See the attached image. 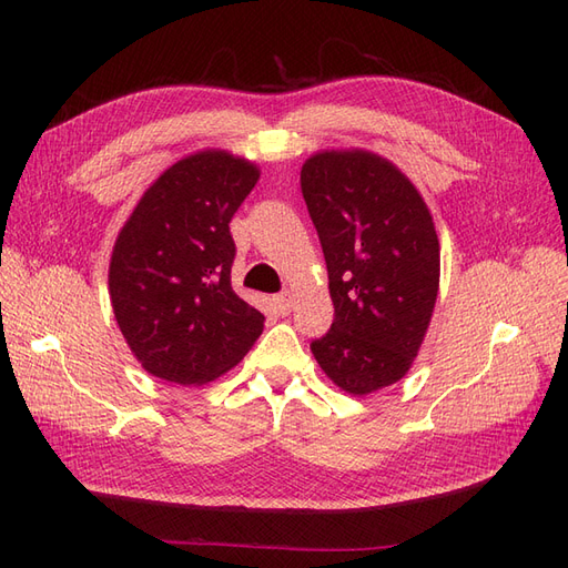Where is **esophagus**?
I'll return each instance as SVG.
<instances>
[{"instance_id":"34e87169","label":"esophagus","mask_w":568,"mask_h":568,"mask_svg":"<svg viewBox=\"0 0 568 568\" xmlns=\"http://www.w3.org/2000/svg\"><path fill=\"white\" fill-rule=\"evenodd\" d=\"M272 301L280 315H288L291 307H294V294H291V291H282V294H277Z\"/></svg>"}]
</instances>
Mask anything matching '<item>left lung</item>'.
I'll return each instance as SVG.
<instances>
[{
  "instance_id": "1",
  "label": "left lung",
  "mask_w": 568,
  "mask_h": 568,
  "mask_svg": "<svg viewBox=\"0 0 568 568\" xmlns=\"http://www.w3.org/2000/svg\"><path fill=\"white\" fill-rule=\"evenodd\" d=\"M301 189L320 234L332 329L311 343L317 365L351 395L400 382L422 348L440 282V244L417 186L365 149L320 151Z\"/></svg>"
}]
</instances>
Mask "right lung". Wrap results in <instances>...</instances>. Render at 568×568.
Returning a JSON list of instances; mask_svg holds the SVG:
<instances>
[{
	"instance_id": "add662e5",
	"label": "right lung",
	"mask_w": 568,
	"mask_h": 568,
	"mask_svg": "<svg viewBox=\"0 0 568 568\" xmlns=\"http://www.w3.org/2000/svg\"><path fill=\"white\" fill-rule=\"evenodd\" d=\"M261 170L222 149L180 159L118 232L109 265L115 322L140 365L163 382L217 379L263 334V313L232 288L230 220Z\"/></svg>"
}]
</instances>
